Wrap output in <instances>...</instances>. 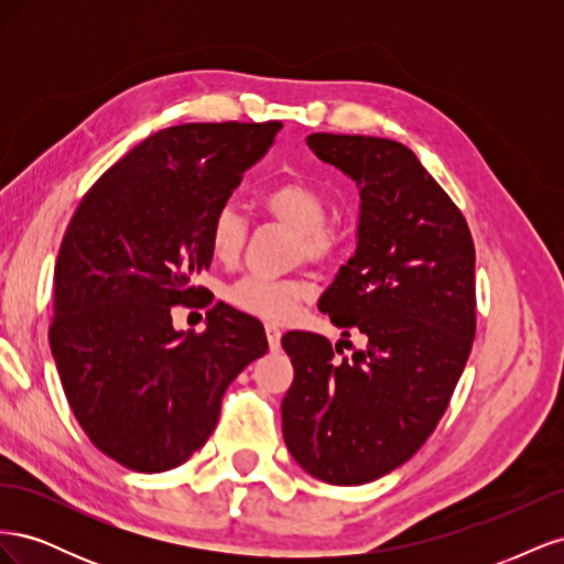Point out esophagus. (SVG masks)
<instances>
[{"label":"esophagus","instance_id":"esophagus-1","mask_svg":"<svg viewBox=\"0 0 564 564\" xmlns=\"http://www.w3.org/2000/svg\"><path fill=\"white\" fill-rule=\"evenodd\" d=\"M265 336H268L270 350H278L280 348V340H282V332H280L278 324H265Z\"/></svg>","mask_w":564,"mask_h":564}]
</instances>
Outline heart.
<instances>
[{"instance_id":"obj_1","label":"heart","mask_w":564,"mask_h":564,"mask_svg":"<svg viewBox=\"0 0 564 564\" xmlns=\"http://www.w3.org/2000/svg\"><path fill=\"white\" fill-rule=\"evenodd\" d=\"M259 207L278 224L296 230V253L313 261H327L340 247V230L327 220V202L317 187L303 178H284L261 195ZM247 240V220L230 204L220 207L209 226V249L218 263L240 259ZM311 286L299 278L265 280L247 275L228 286L226 299L232 308L270 322L292 317L296 305L308 296Z\"/></svg>"}]
</instances>
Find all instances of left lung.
Here are the masks:
<instances>
[{
	"label": "left lung",
	"mask_w": 564,
	"mask_h": 564,
	"mask_svg": "<svg viewBox=\"0 0 564 564\" xmlns=\"http://www.w3.org/2000/svg\"><path fill=\"white\" fill-rule=\"evenodd\" d=\"M305 143L360 187L357 249L319 311L367 346L338 360L319 334L282 336L294 365L282 433L303 470L365 485L412 458L445 414L475 338V247L464 214L406 145L346 133Z\"/></svg>",
	"instance_id": "obj_1"
}]
</instances>
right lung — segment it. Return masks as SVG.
<instances>
[{
	"instance_id": "1",
	"label": "right lung",
	"mask_w": 564,
	"mask_h": 564,
	"mask_svg": "<svg viewBox=\"0 0 564 564\" xmlns=\"http://www.w3.org/2000/svg\"><path fill=\"white\" fill-rule=\"evenodd\" d=\"M282 129L181 124L148 135L82 197L54 275L51 355L82 431L131 470L181 466L216 429L220 398L265 355L261 322L216 303L207 329L176 332L174 305L204 308L214 214Z\"/></svg>"
}]
</instances>
